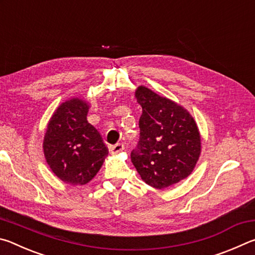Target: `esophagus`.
Returning a JSON list of instances; mask_svg holds the SVG:
<instances>
[{"label": "esophagus", "instance_id": "obj_1", "mask_svg": "<svg viewBox=\"0 0 255 255\" xmlns=\"http://www.w3.org/2000/svg\"><path fill=\"white\" fill-rule=\"evenodd\" d=\"M124 148H125L124 144L118 143V144H116V145L110 146V153L111 154H118V153L122 152V150H124Z\"/></svg>", "mask_w": 255, "mask_h": 255}]
</instances>
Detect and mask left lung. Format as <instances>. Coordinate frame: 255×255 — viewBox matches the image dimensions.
<instances>
[{"mask_svg":"<svg viewBox=\"0 0 255 255\" xmlns=\"http://www.w3.org/2000/svg\"><path fill=\"white\" fill-rule=\"evenodd\" d=\"M136 98L143 111L131 162L150 187L167 188L195 169L201 149L199 130L191 115L170 99L145 86L137 89Z\"/></svg>","mask_w":255,"mask_h":255,"instance_id":"left-lung-1","label":"left lung"}]
</instances>
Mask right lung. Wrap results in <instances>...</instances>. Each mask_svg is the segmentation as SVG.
<instances>
[{
    "mask_svg": "<svg viewBox=\"0 0 255 255\" xmlns=\"http://www.w3.org/2000/svg\"><path fill=\"white\" fill-rule=\"evenodd\" d=\"M89 106L81 99L60 105L51 117L44 153L51 171L73 185L91 181L108 155L100 133L86 120Z\"/></svg>",
    "mask_w": 255,
    "mask_h": 255,
    "instance_id": "add662e5",
    "label": "right lung"
}]
</instances>
